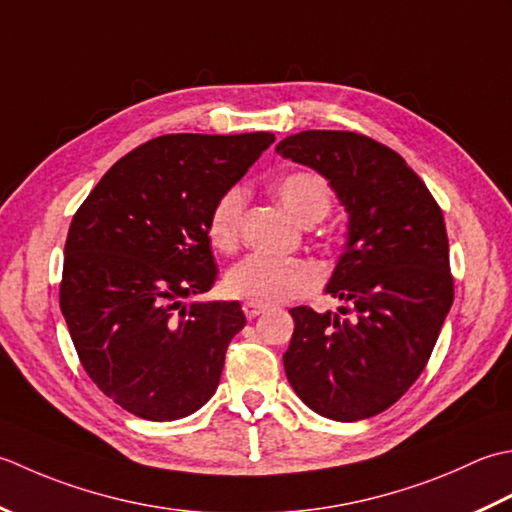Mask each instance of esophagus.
Wrapping results in <instances>:
<instances>
[{"instance_id":"esophagus-1","label":"esophagus","mask_w":512,"mask_h":512,"mask_svg":"<svg viewBox=\"0 0 512 512\" xmlns=\"http://www.w3.org/2000/svg\"><path fill=\"white\" fill-rule=\"evenodd\" d=\"M243 311H245V316H247L249 320H254V318H258L260 314H265V307H263V305H256V302H245Z\"/></svg>"}]
</instances>
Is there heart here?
I'll use <instances>...</instances> for the list:
<instances>
[{"mask_svg": "<svg viewBox=\"0 0 512 512\" xmlns=\"http://www.w3.org/2000/svg\"><path fill=\"white\" fill-rule=\"evenodd\" d=\"M276 194L287 212L300 223L320 221L331 207V192L327 181L311 172L287 174L276 185ZM245 207L243 187H229L207 218V236L210 243L229 252L238 241V227ZM318 283V271L305 260L287 256L249 254L227 269L225 291L238 300L256 302V305H276L291 298L305 296Z\"/></svg>", "mask_w": 512, "mask_h": 512, "instance_id": "heart-1", "label": "heart"}]
</instances>
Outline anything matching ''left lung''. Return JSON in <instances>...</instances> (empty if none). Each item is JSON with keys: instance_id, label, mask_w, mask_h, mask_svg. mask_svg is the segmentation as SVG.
I'll return each mask as SVG.
<instances>
[{"instance_id": "left-lung-1", "label": "left lung", "mask_w": 512, "mask_h": 512, "mask_svg": "<svg viewBox=\"0 0 512 512\" xmlns=\"http://www.w3.org/2000/svg\"><path fill=\"white\" fill-rule=\"evenodd\" d=\"M276 152L325 176L347 212V243L325 291L353 311L289 309L287 380L322 417H373L420 378L453 305L442 210L398 152L364 134L305 130Z\"/></svg>"}]
</instances>
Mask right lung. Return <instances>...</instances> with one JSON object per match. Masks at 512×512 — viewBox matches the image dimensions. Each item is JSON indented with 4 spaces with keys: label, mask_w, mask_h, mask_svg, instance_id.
I'll list each match as a JSON object with an SVG mask.
<instances>
[{
    "label": "right lung",
    "mask_w": 512,
    "mask_h": 512,
    "mask_svg": "<svg viewBox=\"0 0 512 512\" xmlns=\"http://www.w3.org/2000/svg\"><path fill=\"white\" fill-rule=\"evenodd\" d=\"M271 132L168 134L125 154L72 218L61 314L90 380L143 420L172 422L212 398L245 327L238 300L210 291L207 218L274 143Z\"/></svg>",
    "instance_id": "right-lung-1"
}]
</instances>
